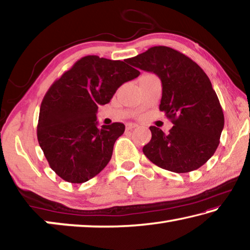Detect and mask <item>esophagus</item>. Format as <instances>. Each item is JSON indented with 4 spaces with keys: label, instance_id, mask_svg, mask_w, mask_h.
<instances>
[{
    "label": "esophagus",
    "instance_id": "esophagus-1",
    "mask_svg": "<svg viewBox=\"0 0 250 250\" xmlns=\"http://www.w3.org/2000/svg\"><path fill=\"white\" fill-rule=\"evenodd\" d=\"M125 128H126V130H132L134 128H138V125L137 124H128Z\"/></svg>",
    "mask_w": 250,
    "mask_h": 250
}]
</instances>
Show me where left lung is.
<instances>
[{
	"label": "left lung",
	"instance_id": "left-lung-1",
	"mask_svg": "<svg viewBox=\"0 0 250 250\" xmlns=\"http://www.w3.org/2000/svg\"><path fill=\"white\" fill-rule=\"evenodd\" d=\"M129 62L161 79L160 110L174 125L168 134L150 126L152 138L143 153L164 170H197L215 153L224 128L223 109L209 78L191 58L167 46L151 47Z\"/></svg>",
	"mask_w": 250,
	"mask_h": 250
}]
</instances>
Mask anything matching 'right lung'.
<instances>
[{"label":"right lung","instance_id":"right-lung-1","mask_svg":"<svg viewBox=\"0 0 250 250\" xmlns=\"http://www.w3.org/2000/svg\"><path fill=\"white\" fill-rule=\"evenodd\" d=\"M139 75L126 59L89 55L50 86L41 104L37 139L49 167L62 180L83 183L109 163L125 125L98 128V107L110 103L122 83Z\"/></svg>","mask_w":250,"mask_h":250}]
</instances>
